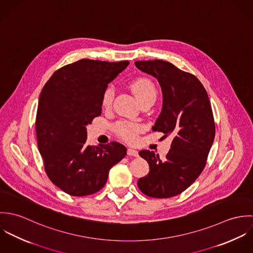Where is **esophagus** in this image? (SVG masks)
<instances>
[{"label":"esophagus","instance_id":"1","mask_svg":"<svg viewBox=\"0 0 253 253\" xmlns=\"http://www.w3.org/2000/svg\"><path fill=\"white\" fill-rule=\"evenodd\" d=\"M126 153H127L128 156H133V157H137L138 156V152L136 150H134V149H131V148H128Z\"/></svg>","mask_w":253,"mask_h":253}]
</instances>
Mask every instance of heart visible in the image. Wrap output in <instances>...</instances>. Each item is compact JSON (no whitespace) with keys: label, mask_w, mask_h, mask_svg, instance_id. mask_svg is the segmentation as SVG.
Returning a JSON list of instances; mask_svg holds the SVG:
<instances>
[{"label":"heart","mask_w":253,"mask_h":253,"mask_svg":"<svg viewBox=\"0 0 253 253\" xmlns=\"http://www.w3.org/2000/svg\"><path fill=\"white\" fill-rule=\"evenodd\" d=\"M130 87L136 97L138 98L139 102L141 103L142 101L155 98L157 95L156 87L154 84L148 80V79H137L132 84H130ZM114 93L115 89L113 85H108L103 93H102V98H101V103L104 108H109L112 104L113 98H114ZM117 134L122 137L123 139L126 141H134L137 137V134L142 130V127L138 124L134 123H129V122H120L116 125L115 126Z\"/></svg>","instance_id":"heart-1"}]
</instances>
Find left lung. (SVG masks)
Listing matches in <instances>:
<instances>
[{"mask_svg": "<svg viewBox=\"0 0 253 253\" xmlns=\"http://www.w3.org/2000/svg\"><path fill=\"white\" fill-rule=\"evenodd\" d=\"M135 66L155 77L162 87L163 109L152 129L173 137L164 160L153 151L139 152L150 171L137 185L148 197L171 198L191 186L206 167L215 136L211 101L194 75L169 62L135 61Z\"/></svg>", "mask_w": 253, "mask_h": 253, "instance_id": "obj_1", "label": "left lung"}]
</instances>
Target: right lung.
I'll use <instances>...</instances> for the list:
<instances>
[{
	"mask_svg": "<svg viewBox=\"0 0 253 253\" xmlns=\"http://www.w3.org/2000/svg\"><path fill=\"white\" fill-rule=\"evenodd\" d=\"M128 61L81 59L52 74L37 110L38 148L50 181L63 192L83 197L102 189L110 169L126 155L113 141L86 144V127L101 115L102 93Z\"/></svg>",
	"mask_w": 253,
	"mask_h": 253,
	"instance_id": "add662e5",
	"label": "right lung"
}]
</instances>
